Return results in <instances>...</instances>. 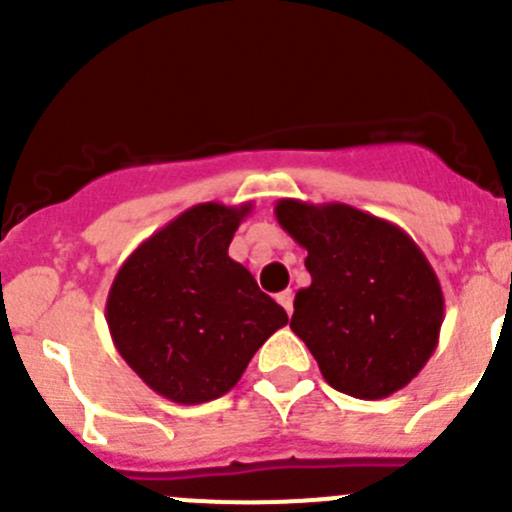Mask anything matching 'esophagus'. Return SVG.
I'll return each mask as SVG.
<instances>
[{
  "label": "esophagus",
  "mask_w": 512,
  "mask_h": 512,
  "mask_svg": "<svg viewBox=\"0 0 512 512\" xmlns=\"http://www.w3.org/2000/svg\"><path fill=\"white\" fill-rule=\"evenodd\" d=\"M277 302H280L282 304V307H285V312L287 314H292V304H294V292H292V289H285V292H280V294H277Z\"/></svg>",
  "instance_id": "1"
}]
</instances>
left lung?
<instances>
[{
  "label": "left lung",
  "mask_w": 512,
  "mask_h": 512,
  "mask_svg": "<svg viewBox=\"0 0 512 512\" xmlns=\"http://www.w3.org/2000/svg\"><path fill=\"white\" fill-rule=\"evenodd\" d=\"M275 218L307 250L312 285L294 297L289 329L324 381L366 401L411 384L436 352L446 302L409 232L344 203L282 198Z\"/></svg>",
  "instance_id": "1"
}]
</instances>
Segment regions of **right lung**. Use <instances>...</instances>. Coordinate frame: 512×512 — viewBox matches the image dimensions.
I'll return each mask as SVG.
<instances>
[{
    "label": "right lung",
    "instance_id": "1",
    "mask_svg": "<svg viewBox=\"0 0 512 512\" xmlns=\"http://www.w3.org/2000/svg\"><path fill=\"white\" fill-rule=\"evenodd\" d=\"M252 203H198L153 232L113 277L106 322L126 364L173 404L220 399L287 312L227 255Z\"/></svg>",
    "mask_w": 512,
    "mask_h": 512
}]
</instances>
